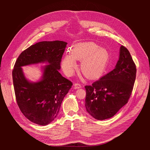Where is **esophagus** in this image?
Masks as SVG:
<instances>
[{
    "label": "esophagus",
    "mask_w": 150,
    "mask_h": 150,
    "mask_svg": "<svg viewBox=\"0 0 150 150\" xmlns=\"http://www.w3.org/2000/svg\"><path fill=\"white\" fill-rule=\"evenodd\" d=\"M74 87H75V88L78 89V88H81V84L79 83H75L74 84Z\"/></svg>",
    "instance_id": "1"
}]
</instances>
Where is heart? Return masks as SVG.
Listing matches in <instances>:
<instances>
[{
	"label": "heart",
	"mask_w": 150,
	"mask_h": 150,
	"mask_svg": "<svg viewBox=\"0 0 150 150\" xmlns=\"http://www.w3.org/2000/svg\"><path fill=\"white\" fill-rule=\"evenodd\" d=\"M79 60L80 70L87 78L93 79L101 75L105 71L110 60V54L105 49L93 42H82L74 46L71 54H67L62 61L63 71L68 75L73 74Z\"/></svg>",
	"instance_id": "b5f03b06"
}]
</instances>
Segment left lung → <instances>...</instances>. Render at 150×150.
I'll list each match as a JSON object with an SVG mask.
<instances>
[{
  "instance_id": "obj_1",
  "label": "left lung",
  "mask_w": 150,
  "mask_h": 150,
  "mask_svg": "<svg viewBox=\"0 0 150 150\" xmlns=\"http://www.w3.org/2000/svg\"><path fill=\"white\" fill-rule=\"evenodd\" d=\"M136 73V65L129 50L121 46L115 68L92 85L85 86L87 112L97 120L115 115L132 94Z\"/></svg>"
}]
</instances>
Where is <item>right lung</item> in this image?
Masks as SVG:
<instances>
[{
  "mask_svg": "<svg viewBox=\"0 0 150 150\" xmlns=\"http://www.w3.org/2000/svg\"><path fill=\"white\" fill-rule=\"evenodd\" d=\"M67 42L41 41L21 53L12 70L15 98L21 112L31 122L45 126L54 120L61 103L73 85L59 72ZM47 61L44 79L31 83L24 77L21 66Z\"/></svg>",
  "mask_w": 150,
  "mask_h": 150,
  "instance_id": "right-lung-1",
  "label": "right lung"
}]
</instances>
